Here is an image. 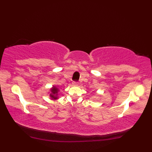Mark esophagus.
<instances>
[{"instance_id": "obj_1", "label": "esophagus", "mask_w": 152, "mask_h": 152, "mask_svg": "<svg viewBox=\"0 0 152 152\" xmlns=\"http://www.w3.org/2000/svg\"><path fill=\"white\" fill-rule=\"evenodd\" d=\"M72 85L73 86H78V82H72Z\"/></svg>"}]
</instances>
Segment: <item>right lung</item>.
Here are the masks:
<instances>
[{"label": "right lung", "mask_w": 152, "mask_h": 152, "mask_svg": "<svg viewBox=\"0 0 152 152\" xmlns=\"http://www.w3.org/2000/svg\"><path fill=\"white\" fill-rule=\"evenodd\" d=\"M51 93L50 94V96L51 99L56 100L58 99V91H59V89H58L56 86H53V88L51 89Z\"/></svg>", "instance_id": "1"}]
</instances>
